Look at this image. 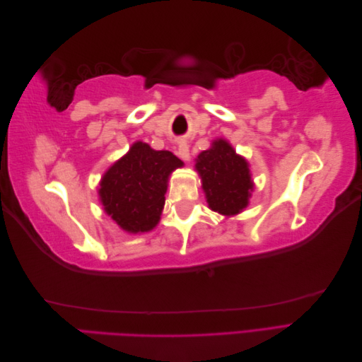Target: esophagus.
Listing matches in <instances>:
<instances>
[{
	"mask_svg": "<svg viewBox=\"0 0 362 362\" xmlns=\"http://www.w3.org/2000/svg\"><path fill=\"white\" fill-rule=\"evenodd\" d=\"M177 154L181 160L184 161H189L190 160V149H189V144L185 140H180L178 141V151Z\"/></svg>",
	"mask_w": 362,
	"mask_h": 362,
	"instance_id": "34e87169",
	"label": "esophagus"
}]
</instances>
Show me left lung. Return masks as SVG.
Wrapping results in <instances>:
<instances>
[{"label":"left lung","instance_id":"left-lung-1","mask_svg":"<svg viewBox=\"0 0 362 362\" xmlns=\"http://www.w3.org/2000/svg\"><path fill=\"white\" fill-rule=\"evenodd\" d=\"M208 206L223 216L243 211L249 204L254 182L247 161L235 154L223 139H217L211 148L202 151L196 160Z\"/></svg>","mask_w":362,"mask_h":362}]
</instances>
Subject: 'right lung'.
<instances>
[{
	"label": "right lung",
	"instance_id": "obj_1",
	"mask_svg": "<svg viewBox=\"0 0 362 362\" xmlns=\"http://www.w3.org/2000/svg\"><path fill=\"white\" fill-rule=\"evenodd\" d=\"M181 166L172 152L136 141L104 173L98 190L104 211L127 233L151 231L160 221L169 175Z\"/></svg>",
	"mask_w": 362,
	"mask_h": 362
}]
</instances>
